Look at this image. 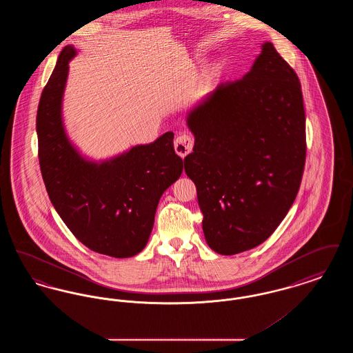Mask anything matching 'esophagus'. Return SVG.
I'll return each instance as SVG.
<instances>
[{
  "instance_id": "esophagus-1",
  "label": "esophagus",
  "mask_w": 353,
  "mask_h": 353,
  "mask_svg": "<svg viewBox=\"0 0 353 353\" xmlns=\"http://www.w3.org/2000/svg\"><path fill=\"white\" fill-rule=\"evenodd\" d=\"M193 150V139L188 134H180L177 136V139L174 140V151L181 156L185 157L186 154H189Z\"/></svg>"
}]
</instances>
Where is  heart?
<instances>
[{
	"label": "heart",
	"instance_id": "1",
	"mask_svg": "<svg viewBox=\"0 0 353 353\" xmlns=\"http://www.w3.org/2000/svg\"><path fill=\"white\" fill-rule=\"evenodd\" d=\"M219 71H221V63H219V62L213 63V65L209 68V74H210V75H217Z\"/></svg>",
	"mask_w": 353,
	"mask_h": 353
}]
</instances>
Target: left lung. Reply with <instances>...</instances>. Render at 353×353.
<instances>
[{
	"instance_id": "left-lung-1",
	"label": "left lung",
	"mask_w": 353,
	"mask_h": 353,
	"mask_svg": "<svg viewBox=\"0 0 353 353\" xmlns=\"http://www.w3.org/2000/svg\"><path fill=\"white\" fill-rule=\"evenodd\" d=\"M194 134L185 173L196 184L209 248L234 255L275 232L295 201L305 160L301 82L271 42L239 81L186 114Z\"/></svg>"
}]
</instances>
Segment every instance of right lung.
Listing matches in <instances>:
<instances>
[{
	"label": "right lung",
	"mask_w": 353,
	"mask_h": 353,
	"mask_svg": "<svg viewBox=\"0 0 353 353\" xmlns=\"http://www.w3.org/2000/svg\"><path fill=\"white\" fill-rule=\"evenodd\" d=\"M78 54L61 51L37 112L38 156L50 201L71 233L92 252L128 258L148 243L163 193L183 173L173 132L112 157L94 160L68 137L63 95L68 63Z\"/></svg>",
	"instance_id": "obj_1"
}]
</instances>
